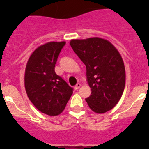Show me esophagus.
<instances>
[{"label":"esophagus","instance_id":"34e87169","mask_svg":"<svg viewBox=\"0 0 149 149\" xmlns=\"http://www.w3.org/2000/svg\"><path fill=\"white\" fill-rule=\"evenodd\" d=\"M80 86H81V84H77V85H76V86H74V89H75V90H76V91H77V90L79 89V87H80Z\"/></svg>","mask_w":149,"mask_h":149}]
</instances>
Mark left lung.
<instances>
[{
  "label": "left lung",
  "instance_id": "8db88e82",
  "mask_svg": "<svg viewBox=\"0 0 149 149\" xmlns=\"http://www.w3.org/2000/svg\"><path fill=\"white\" fill-rule=\"evenodd\" d=\"M71 47L86 67L91 94L86 98L90 108L104 113L120 100L125 86V68L120 54L109 41L93 37L72 39Z\"/></svg>",
  "mask_w": 149,
  "mask_h": 149
}]
</instances>
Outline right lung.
Wrapping results in <instances>:
<instances>
[{
    "label": "right lung",
    "instance_id": "1",
    "mask_svg": "<svg viewBox=\"0 0 149 149\" xmlns=\"http://www.w3.org/2000/svg\"><path fill=\"white\" fill-rule=\"evenodd\" d=\"M65 42H50L31 53L24 72V87L33 105L42 113L57 116L65 109L72 88L55 72V65Z\"/></svg>",
    "mask_w": 149,
    "mask_h": 149
}]
</instances>
